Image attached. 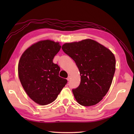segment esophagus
<instances>
[{
  "instance_id": "34e87169",
  "label": "esophagus",
  "mask_w": 134,
  "mask_h": 134,
  "mask_svg": "<svg viewBox=\"0 0 134 134\" xmlns=\"http://www.w3.org/2000/svg\"><path fill=\"white\" fill-rule=\"evenodd\" d=\"M70 78H71V76H68V77L67 78V80L68 81H69V80H70Z\"/></svg>"
}]
</instances>
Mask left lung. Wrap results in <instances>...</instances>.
I'll use <instances>...</instances> for the list:
<instances>
[{
  "label": "left lung",
  "instance_id": "obj_1",
  "mask_svg": "<svg viewBox=\"0 0 134 134\" xmlns=\"http://www.w3.org/2000/svg\"><path fill=\"white\" fill-rule=\"evenodd\" d=\"M62 49L77 66L80 84L72 90L80 105L90 106L103 99L112 84L116 60L114 54L104 45L91 39L67 42Z\"/></svg>",
  "mask_w": 134,
  "mask_h": 134
}]
</instances>
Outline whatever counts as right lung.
Instances as JSON below:
<instances>
[{
    "mask_svg": "<svg viewBox=\"0 0 134 134\" xmlns=\"http://www.w3.org/2000/svg\"><path fill=\"white\" fill-rule=\"evenodd\" d=\"M60 42L41 40L28 47L20 58L18 76L28 96L40 105L54 102L66 85L60 69L53 60L60 50Z\"/></svg>",
    "mask_w": 134,
    "mask_h": 134,
    "instance_id": "add662e5",
    "label": "right lung"
}]
</instances>
